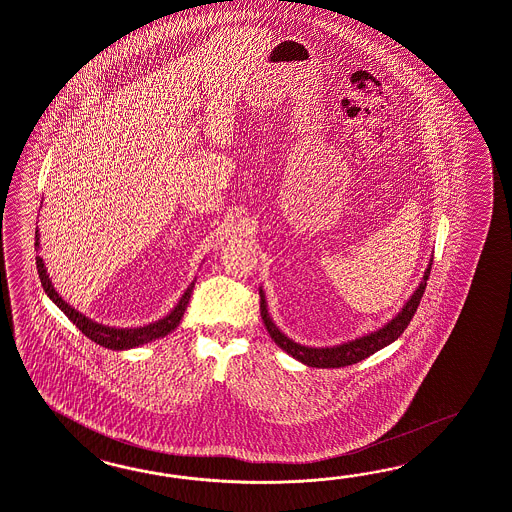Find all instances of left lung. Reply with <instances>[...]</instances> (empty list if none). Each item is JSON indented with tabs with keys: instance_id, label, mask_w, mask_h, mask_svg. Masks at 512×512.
Here are the masks:
<instances>
[{
	"instance_id": "obj_1",
	"label": "left lung",
	"mask_w": 512,
	"mask_h": 512,
	"mask_svg": "<svg viewBox=\"0 0 512 512\" xmlns=\"http://www.w3.org/2000/svg\"><path fill=\"white\" fill-rule=\"evenodd\" d=\"M431 264H433V255L429 259V264L425 268L424 277L420 281V285L412 292L411 298L405 301V305L401 307V311L383 325L377 331H372L368 335L342 342L337 346H325V348H314V346H305L300 342H294L292 338H288L277 325H275L270 312H268V303H266V294L262 287L259 288L261 294V316L262 322L266 325L270 337L275 344L283 351H287L288 355H292L296 361L303 362L312 368H342L349 366L355 362L364 361L366 357L374 355L375 351L387 348L388 344H392L394 340H398L399 335L407 329V325L411 324L412 316L420 305V300L424 296L425 287H427V279L431 274Z\"/></svg>"
}]
</instances>
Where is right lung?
Returning <instances> with one entry per match:
<instances>
[{"instance_id":"obj_1","label":"right lung","mask_w":512,"mask_h":512,"mask_svg":"<svg viewBox=\"0 0 512 512\" xmlns=\"http://www.w3.org/2000/svg\"><path fill=\"white\" fill-rule=\"evenodd\" d=\"M35 248H40V235H35ZM37 268L38 277H40V283L44 292L48 294L50 298L61 311L68 316L70 322H74L75 327L87 335L90 340H94L96 344H100L103 348L116 349V351H122V349L138 348V346H144L151 340H157V338H163L172 333L175 327L181 322L183 314L187 311L188 301L192 296V290H194V283L196 279L188 285L185 294L181 296V300L177 301L172 311L168 312L166 316H163L161 320L157 322H151L148 325H140V327H109V325L98 324L94 320H90L88 316H85L83 312L74 309L68 301H64L61 298V294L55 290L53 283H51L50 274L46 270V264L42 261V257H37Z\"/></svg>"}]
</instances>
